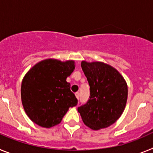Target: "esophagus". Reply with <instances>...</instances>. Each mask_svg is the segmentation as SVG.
Here are the masks:
<instances>
[{
  "mask_svg": "<svg viewBox=\"0 0 153 153\" xmlns=\"http://www.w3.org/2000/svg\"><path fill=\"white\" fill-rule=\"evenodd\" d=\"M75 95H76V99H77V100H79V93H76Z\"/></svg>",
  "mask_w": 153,
  "mask_h": 153,
  "instance_id": "obj_1",
  "label": "esophagus"
}]
</instances>
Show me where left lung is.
<instances>
[{
  "label": "left lung",
  "instance_id": "obj_1",
  "mask_svg": "<svg viewBox=\"0 0 153 153\" xmlns=\"http://www.w3.org/2000/svg\"><path fill=\"white\" fill-rule=\"evenodd\" d=\"M81 67L90 85V96L78 112L90 129L106 128L123 113L128 97L126 82L116 69L102 62L82 61Z\"/></svg>",
  "mask_w": 153,
  "mask_h": 153
}]
</instances>
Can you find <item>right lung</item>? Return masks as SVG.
I'll use <instances>...</instances> for the list:
<instances>
[{
	"instance_id": "right-lung-1",
	"label": "right lung",
	"mask_w": 153,
	"mask_h": 153,
	"mask_svg": "<svg viewBox=\"0 0 153 153\" xmlns=\"http://www.w3.org/2000/svg\"><path fill=\"white\" fill-rule=\"evenodd\" d=\"M75 68L74 60H42L24 76L21 83V101L25 113L34 123L51 128L61 122L77 99L67 82Z\"/></svg>"
}]
</instances>
